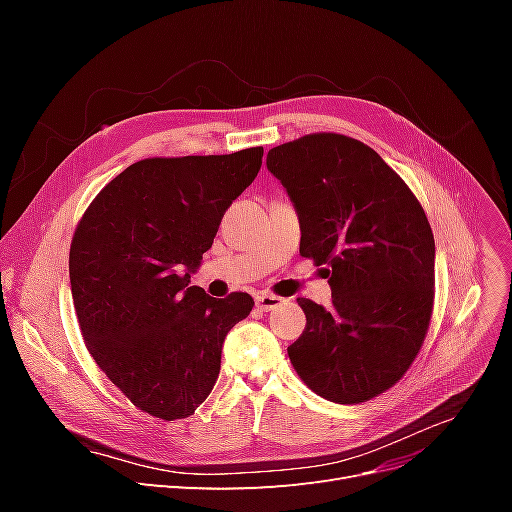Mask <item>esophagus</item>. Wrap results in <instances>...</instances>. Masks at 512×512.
Masks as SVG:
<instances>
[{
    "label": "esophagus",
    "instance_id": "obj_1",
    "mask_svg": "<svg viewBox=\"0 0 512 512\" xmlns=\"http://www.w3.org/2000/svg\"><path fill=\"white\" fill-rule=\"evenodd\" d=\"M284 299L277 297V294H269V292H260L256 297V307L262 309V312H271L277 305H282Z\"/></svg>",
    "mask_w": 512,
    "mask_h": 512
}]
</instances>
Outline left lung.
<instances>
[{
  "mask_svg": "<svg viewBox=\"0 0 512 512\" xmlns=\"http://www.w3.org/2000/svg\"><path fill=\"white\" fill-rule=\"evenodd\" d=\"M267 168L299 213L303 258L329 277L333 305L297 299L307 324L288 346L320 397L361 404L404 378L433 312L436 243L412 190L356 138L318 132L273 147Z\"/></svg>",
  "mask_w": 512,
  "mask_h": 512,
  "instance_id": "1",
  "label": "left lung"
}]
</instances>
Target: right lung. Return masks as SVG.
<instances>
[{
	"label": "right lung",
	"instance_id": "1",
	"mask_svg": "<svg viewBox=\"0 0 512 512\" xmlns=\"http://www.w3.org/2000/svg\"><path fill=\"white\" fill-rule=\"evenodd\" d=\"M262 153L134 162L74 230L70 288L85 346L151 416L194 414L218 380L226 333L252 312L247 292L213 299L190 275L232 200L256 179Z\"/></svg>",
	"mask_w": 512,
	"mask_h": 512
}]
</instances>
